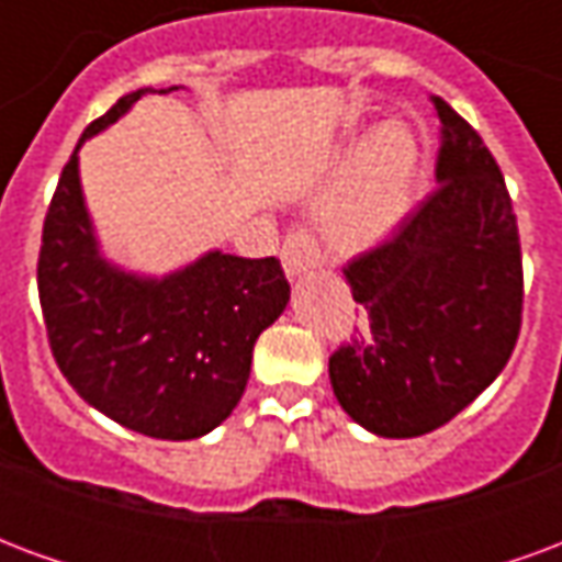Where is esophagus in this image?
Returning <instances> with one entry per match:
<instances>
[{
    "label": "esophagus",
    "instance_id": "obj_1",
    "mask_svg": "<svg viewBox=\"0 0 562 562\" xmlns=\"http://www.w3.org/2000/svg\"><path fill=\"white\" fill-rule=\"evenodd\" d=\"M280 258H282V268H285L289 277H301V273H306V270L316 268L322 252H318L316 240H313L310 234L301 232V228H292V232L285 234V244H282Z\"/></svg>",
    "mask_w": 562,
    "mask_h": 562
}]
</instances>
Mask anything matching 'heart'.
<instances>
[{
  "mask_svg": "<svg viewBox=\"0 0 562 562\" xmlns=\"http://www.w3.org/2000/svg\"><path fill=\"white\" fill-rule=\"evenodd\" d=\"M415 171V144L401 128L379 132L367 149L352 183L330 201L322 225L342 249H364L394 228L406 207V192Z\"/></svg>",
  "mask_w": 562,
  "mask_h": 562,
  "instance_id": "heart-1",
  "label": "heart"
}]
</instances>
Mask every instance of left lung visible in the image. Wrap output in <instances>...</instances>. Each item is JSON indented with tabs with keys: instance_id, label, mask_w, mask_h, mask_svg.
Returning a JSON list of instances; mask_svg holds the SVG:
<instances>
[{
	"instance_id": "left-lung-1",
	"label": "left lung",
	"mask_w": 562,
	"mask_h": 562,
	"mask_svg": "<svg viewBox=\"0 0 562 562\" xmlns=\"http://www.w3.org/2000/svg\"><path fill=\"white\" fill-rule=\"evenodd\" d=\"M430 102L439 186L385 244L342 268L361 325L328 361L342 409L389 439L430 434L467 409L503 373L524 310L503 171L451 104Z\"/></svg>"
}]
</instances>
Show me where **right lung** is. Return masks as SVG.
Segmentation results:
<instances>
[{"instance_id": "1", "label": "right lung", "mask_w": 562, "mask_h": 562, "mask_svg": "<svg viewBox=\"0 0 562 562\" xmlns=\"http://www.w3.org/2000/svg\"><path fill=\"white\" fill-rule=\"evenodd\" d=\"M144 92H128L92 120L66 161L44 216L38 297L68 385L128 430L177 442L210 434L232 415L258 334L289 304V280L273 256L220 249L165 280L104 261L83 207L78 149Z\"/></svg>"}]
</instances>
